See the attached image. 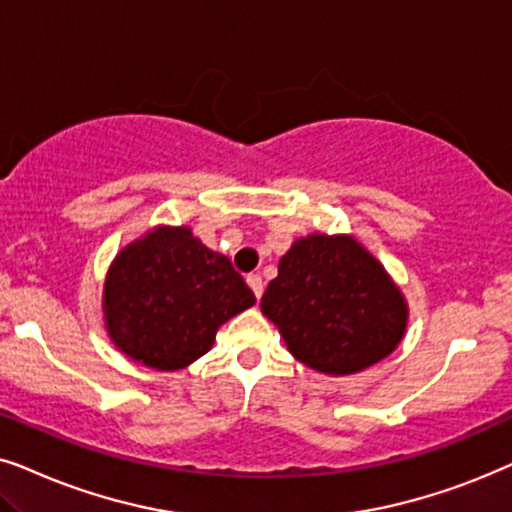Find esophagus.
Here are the masks:
<instances>
[{
  "label": "esophagus",
  "mask_w": 512,
  "mask_h": 512,
  "mask_svg": "<svg viewBox=\"0 0 512 512\" xmlns=\"http://www.w3.org/2000/svg\"><path fill=\"white\" fill-rule=\"evenodd\" d=\"M245 281H248L250 290L255 292V297L260 299V297H262V292H264V281H262V276H260V274H248V278H245Z\"/></svg>",
  "instance_id": "1"
}]
</instances>
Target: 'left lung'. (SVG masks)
Listing matches in <instances>:
<instances>
[{
  "label": "left lung",
  "instance_id": "1",
  "mask_svg": "<svg viewBox=\"0 0 512 512\" xmlns=\"http://www.w3.org/2000/svg\"><path fill=\"white\" fill-rule=\"evenodd\" d=\"M262 311L292 356L325 374H353L386 358L407 325L400 290L351 236L299 238L278 262Z\"/></svg>",
  "mask_w": 512,
  "mask_h": 512
}]
</instances>
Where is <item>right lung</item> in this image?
Masks as SVG:
<instances>
[{"label": "right lung", "mask_w": 512, "mask_h": 512, "mask_svg": "<svg viewBox=\"0 0 512 512\" xmlns=\"http://www.w3.org/2000/svg\"><path fill=\"white\" fill-rule=\"evenodd\" d=\"M255 295L227 257L187 227L156 229L124 248L105 283L112 342L156 370H180L213 346L231 316Z\"/></svg>", "instance_id": "right-lung-1"}]
</instances>
